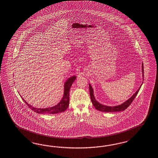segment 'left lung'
Here are the masks:
<instances>
[{"label":"left lung","mask_w":158,"mask_h":158,"mask_svg":"<svg viewBox=\"0 0 158 158\" xmlns=\"http://www.w3.org/2000/svg\"><path fill=\"white\" fill-rule=\"evenodd\" d=\"M142 73H143V80H144V68H143V64H142ZM142 85L140 86L138 90L134 93V95L129 98L128 100H127L126 102L122 104L121 105H117V106H109L107 105H102L98 102V101L95 99L94 96L93 94V89L92 87V86L89 84V92H90V98L91 101L92 102V104L95 107V108L100 110L101 112H119V111H123L125 109H127L131 102L133 101L135 98L137 96L138 92L139 90L140 89Z\"/></svg>","instance_id":"8db88e82"}]
</instances>
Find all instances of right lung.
Masks as SVG:
<instances>
[{"instance_id": "1", "label": "right lung", "mask_w": 158, "mask_h": 158, "mask_svg": "<svg viewBox=\"0 0 158 158\" xmlns=\"http://www.w3.org/2000/svg\"><path fill=\"white\" fill-rule=\"evenodd\" d=\"M76 78V76H73L72 77L69 78L65 82L64 85V96L62 97L61 101L57 104L50 108H36L30 105L26 101L24 100L22 98L24 102L27 105L28 107L31 109H32L33 111L35 112L36 113H42V114H56V113H61L62 112H64L66 109H67L69 106V91L70 89L72 86V85L73 82L75 81Z\"/></svg>"}]
</instances>
